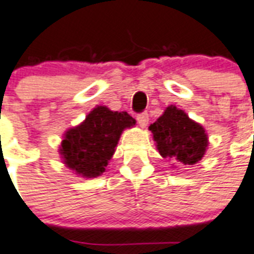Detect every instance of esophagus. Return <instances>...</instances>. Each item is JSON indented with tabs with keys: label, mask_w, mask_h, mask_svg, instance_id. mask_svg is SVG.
I'll use <instances>...</instances> for the list:
<instances>
[{
	"label": "esophagus",
	"mask_w": 254,
	"mask_h": 254,
	"mask_svg": "<svg viewBox=\"0 0 254 254\" xmlns=\"http://www.w3.org/2000/svg\"><path fill=\"white\" fill-rule=\"evenodd\" d=\"M137 121H138V124H139V125H141L142 127H147V124H148V113L147 112L138 113V115H137Z\"/></svg>",
	"instance_id": "34e87169"
}]
</instances>
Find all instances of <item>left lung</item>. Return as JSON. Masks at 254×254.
Here are the masks:
<instances>
[{
  "mask_svg": "<svg viewBox=\"0 0 254 254\" xmlns=\"http://www.w3.org/2000/svg\"><path fill=\"white\" fill-rule=\"evenodd\" d=\"M148 129L163 158L193 166L205 155L209 143L205 129L176 107H168Z\"/></svg>",
  "mask_w": 254,
  "mask_h": 254,
  "instance_id": "8db88e82",
  "label": "left lung"
}]
</instances>
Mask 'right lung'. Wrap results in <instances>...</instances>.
<instances>
[{"instance_id":"right-lung-1","label":"right lung","mask_w":254,"mask_h":254,"mask_svg":"<svg viewBox=\"0 0 254 254\" xmlns=\"http://www.w3.org/2000/svg\"><path fill=\"white\" fill-rule=\"evenodd\" d=\"M134 124L135 120L127 112L96 107L79 127L65 133L60 148L64 162L78 175L100 176L112 158L123 130Z\"/></svg>"}]
</instances>
